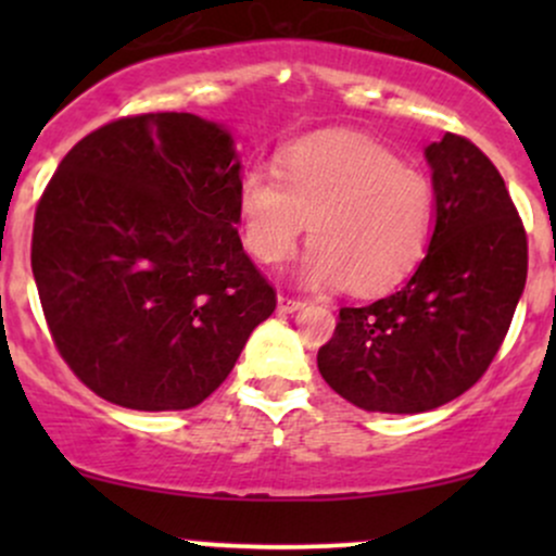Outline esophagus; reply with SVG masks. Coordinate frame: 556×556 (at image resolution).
Segmentation results:
<instances>
[{"label":"esophagus","mask_w":556,"mask_h":556,"mask_svg":"<svg viewBox=\"0 0 556 556\" xmlns=\"http://www.w3.org/2000/svg\"><path fill=\"white\" fill-rule=\"evenodd\" d=\"M277 303H279V311H282V314H292V311L303 308L305 300L303 298H295V295H287V292H279Z\"/></svg>","instance_id":"obj_1"}]
</instances>
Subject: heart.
<instances>
[{"label":"heart","mask_w":556,"mask_h":556,"mask_svg":"<svg viewBox=\"0 0 556 556\" xmlns=\"http://www.w3.org/2000/svg\"><path fill=\"white\" fill-rule=\"evenodd\" d=\"M238 214L242 242L261 264H285L308 225L305 282L342 279L353 292H381L424 258L437 188L429 172L400 162L387 146L327 136L282 151L277 172L261 164L242 172Z\"/></svg>","instance_id":"heart-1"}]
</instances>
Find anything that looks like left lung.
<instances>
[{
  "label": "left lung",
  "instance_id": "1",
  "mask_svg": "<svg viewBox=\"0 0 556 556\" xmlns=\"http://www.w3.org/2000/svg\"><path fill=\"white\" fill-rule=\"evenodd\" d=\"M437 227L392 295L340 308L324 381L363 410L424 413L460 397L500 353L526 287L528 238L500 169L468 138L426 149Z\"/></svg>",
  "mask_w": 556,
  "mask_h": 556
}]
</instances>
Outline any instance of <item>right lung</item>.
Listing matches in <instances>:
<instances>
[{
  "label": "right lung",
  "mask_w": 556,
  "mask_h": 556,
  "mask_svg": "<svg viewBox=\"0 0 556 556\" xmlns=\"http://www.w3.org/2000/svg\"><path fill=\"white\" fill-rule=\"evenodd\" d=\"M238 185L229 132L188 112L112 119L60 162L30 269L54 348L99 397L195 407L277 308L235 227Z\"/></svg>",
  "instance_id": "1"
}]
</instances>
